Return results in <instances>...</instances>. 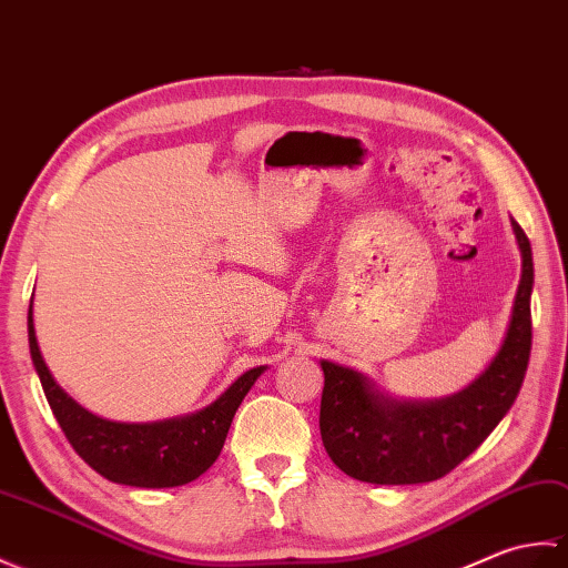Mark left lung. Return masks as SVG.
Returning a JSON list of instances; mask_svg holds the SVG:
<instances>
[{"instance_id": "left-lung-1", "label": "left lung", "mask_w": 568, "mask_h": 568, "mask_svg": "<svg viewBox=\"0 0 568 568\" xmlns=\"http://www.w3.org/2000/svg\"><path fill=\"white\" fill-rule=\"evenodd\" d=\"M523 276L496 359L459 394L430 403H398L374 394L362 374L321 362V437L327 457L357 481L425 484L443 478L494 433L520 394L532 349V247L518 221Z\"/></svg>"}]
</instances>
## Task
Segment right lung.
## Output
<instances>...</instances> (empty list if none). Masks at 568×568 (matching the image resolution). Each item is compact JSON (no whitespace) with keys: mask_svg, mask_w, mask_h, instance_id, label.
<instances>
[{"mask_svg":"<svg viewBox=\"0 0 568 568\" xmlns=\"http://www.w3.org/2000/svg\"><path fill=\"white\" fill-rule=\"evenodd\" d=\"M29 347L50 410L72 449L109 481L138 488L184 486L204 474L221 455L237 406L264 372V367L245 372L209 408L186 418L129 425L97 418L55 384L36 343L31 308Z\"/></svg>","mask_w":568,"mask_h":568,"instance_id":"add662e5","label":"right lung"}]
</instances>
